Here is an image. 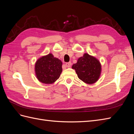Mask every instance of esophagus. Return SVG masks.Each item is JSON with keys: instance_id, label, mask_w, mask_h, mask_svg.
Here are the masks:
<instances>
[{"instance_id": "34e87169", "label": "esophagus", "mask_w": 134, "mask_h": 134, "mask_svg": "<svg viewBox=\"0 0 134 134\" xmlns=\"http://www.w3.org/2000/svg\"><path fill=\"white\" fill-rule=\"evenodd\" d=\"M71 62L66 63L65 64V65H66V67H68V68H69V67H70V66H71Z\"/></svg>"}]
</instances>
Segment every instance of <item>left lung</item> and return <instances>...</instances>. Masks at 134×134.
Returning a JSON list of instances; mask_svg holds the SVG:
<instances>
[{
    "label": "left lung",
    "mask_w": 134,
    "mask_h": 134,
    "mask_svg": "<svg viewBox=\"0 0 134 134\" xmlns=\"http://www.w3.org/2000/svg\"><path fill=\"white\" fill-rule=\"evenodd\" d=\"M78 78L88 84H92L99 79L101 66L98 60L88 54L78 59L76 64L72 65Z\"/></svg>",
    "instance_id": "8db88e82"
}]
</instances>
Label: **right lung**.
Listing matches in <instances>:
<instances>
[{
	"mask_svg": "<svg viewBox=\"0 0 134 134\" xmlns=\"http://www.w3.org/2000/svg\"><path fill=\"white\" fill-rule=\"evenodd\" d=\"M35 71L37 79L45 84H51L59 78L62 72V62L48 55L40 58L35 64Z\"/></svg>",
	"mask_w": 134,
	"mask_h": 134,
	"instance_id": "obj_1",
	"label": "right lung"
}]
</instances>
